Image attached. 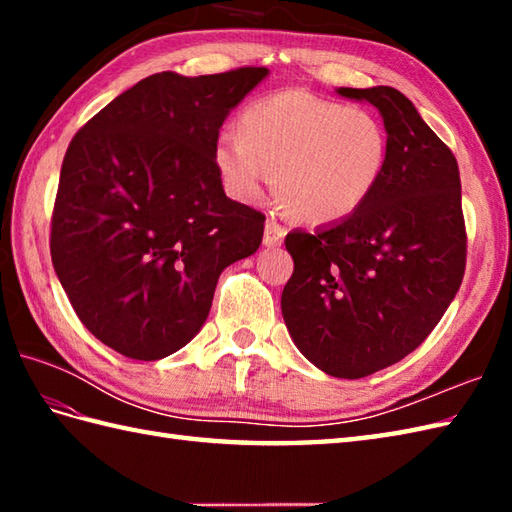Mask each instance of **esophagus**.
<instances>
[{
	"label": "esophagus",
	"mask_w": 512,
	"mask_h": 512,
	"mask_svg": "<svg viewBox=\"0 0 512 512\" xmlns=\"http://www.w3.org/2000/svg\"><path fill=\"white\" fill-rule=\"evenodd\" d=\"M286 237V228L281 226L275 217H268L266 220V233H264V244L266 246H279Z\"/></svg>",
	"instance_id": "1"
}]
</instances>
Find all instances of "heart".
I'll return each mask as SVG.
<instances>
[{"instance_id":"heart-1","label":"heart","mask_w":512,"mask_h":512,"mask_svg":"<svg viewBox=\"0 0 512 512\" xmlns=\"http://www.w3.org/2000/svg\"><path fill=\"white\" fill-rule=\"evenodd\" d=\"M237 132L217 136L213 162L224 191L253 204L275 182L301 220L328 224L356 213L378 187L389 138L365 107L281 90L250 103Z\"/></svg>"}]
</instances>
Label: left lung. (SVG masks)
I'll return each instance as SVG.
<instances>
[{
  "mask_svg": "<svg viewBox=\"0 0 512 512\" xmlns=\"http://www.w3.org/2000/svg\"><path fill=\"white\" fill-rule=\"evenodd\" d=\"M336 94L383 116L387 165L356 213L286 235L295 273L281 292V314L312 365L363 378L416 350L458 295L462 187L458 160L405 94L387 85Z\"/></svg>",
  "mask_w": 512,
  "mask_h": 512,
  "instance_id": "8db88e82",
  "label": "left lung"
}]
</instances>
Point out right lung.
Instances as JSON below:
<instances>
[{
	"label": "right lung",
	"instance_id": "1",
	"mask_svg": "<svg viewBox=\"0 0 512 512\" xmlns=\"http://www.w3.org/2000/svg\"><path fill=\"white\" fill-rule=\"evenodd\" d=\"M266 68L138 81L65 151L50 255L76 317L136 361L187 345L217 279L262 244L266 217L226 198L213 162L220 127Z\"/></svg>",
	"mask_w": 512,
	"mask_h": 512
}]
</instances>
